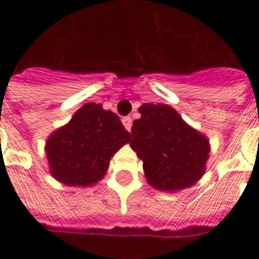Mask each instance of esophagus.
<instances>
[{
  "instance_id": "34e87169",
  "label": "esophagus",
  "mask_w": 259,
  "mask_h": 259,
  "mask_svg": "<svg viewBox=\"0 0 259 259\" xmlns=\"http://www.w3.org/2000/svg\"><path fill=\"white\" fill-rule=\"evenodd\" d=\"M122 124L125 126V130H131V126H133V118L131 117H124L122 118Z\"/></svg>"
}]
</instances>
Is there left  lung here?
<instances>
[{
	"instance_id": "obj_1",
	"label": "left lung",
	"mask_w": 259,
	"mask_h": 259,
	"mask_svg": "<svg viewBox=\"0 0 259 259\" xmlns=\"http://www.w3.org/2000/svg\"><path fill=\"white\" fill-rule=\"evenodd\" d=\"M131 128L130 144L142 159L147 180L162 191L188 188L204 174L208 140L188 126L172 107L144 104Z\"/></svg>"
}]
</instances>
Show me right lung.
Listing matches in <instances>:
<instances>
[{
  "label": "right lung",
  "instance_id": "1",
  "mask_svg": "<svg viewBox=\"0 0 259 259\" xmlns=\"http://www.w3.org/2000/svg\"><path fill=\"white\" fill-rule=\"evenodd\" d=\"M131 135L118 115L100 104H85L69 124L47 141V157L54 178L67 185H91L100 181L109 159Z\"/></svg>",
  "mask_w": 259,
  "mask_h": 259
}]
</instances>
